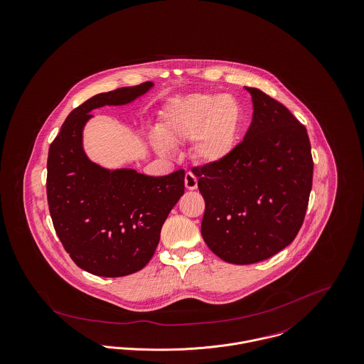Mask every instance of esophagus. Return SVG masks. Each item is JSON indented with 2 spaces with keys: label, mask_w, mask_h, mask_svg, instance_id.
<instances>
[{
  "label": "esophagus",
  "mask_w": 364,
  "mask_h": 364,
  "mask_svg": "<svg viewBox=\"0 0 364 364\" xmlns=\"http://www.w3.org/2000/svg\"><path fill=\"white\" fill-rule=\"evenodd\" d=\"M184 184H186L187 190H196L198 186V180L191 171H187L186 177H184Z\"/></svg>",
  "instance_id": "34e87169"
}]
</instances>
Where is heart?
I'll use <instances>...</instances> for the list:
<instances>
[{"label":"heart","mask_w":364,"mask_h":364,"mask_svg":"<svg viewBox=\"0 0 364 364\" xmlns=\"http://www.w3.org/2000/svg\"><path fill=\"white\" fill-rule=\"evenodd\" d=\"M245 122L240 99L232 93L188 95L174 100L158 125L154 145L161 154L193 141V156L203 164H220L236 151Z\"/></svg>","instance_id":"heart-1"}]
</instances>
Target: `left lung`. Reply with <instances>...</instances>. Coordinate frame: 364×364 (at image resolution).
<instances>
[{
    "instance_id": "obj_1",
    "label": "left lung",
    "mask_w": 364,
    "mask_h": 364,
    "mask_svg": "<svg viewBox=\"0 0 364 364\" xmlns=\"http://www.w3.org/2000/svg\"><path fill=\"white\" fill-rule=\"evenodd\" d=\"M245 89L254 113L244 141L228 161L193 168L205 200L202 237L236 265L264 261L294 240L313 184L306 127L262 90Z\"/></svg>"
}]
</instances>
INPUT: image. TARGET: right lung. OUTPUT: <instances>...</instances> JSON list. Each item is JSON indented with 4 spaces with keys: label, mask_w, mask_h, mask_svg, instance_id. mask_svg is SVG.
<instances>
[{
    "label": "right lung",
    "mask_w": 364,
    "mask_h": 364,
    "mask_svg": "<svg viewBox=\"0 0 364 364\" xmlns=\"http://www.w3.org/2000/svg\"><path fill=\"white\" fill-rule=\"evenodd\" d=\"M152 87L145 82L87 99L70 113L48 149L47 201L55 233L73 261L97 277L141 271L184 194V170L154 177L134 168H106L83 151V128L92 110L128 105Z\"/></svg>",
    "instance_id": "add662e5"
}]
</instances>
